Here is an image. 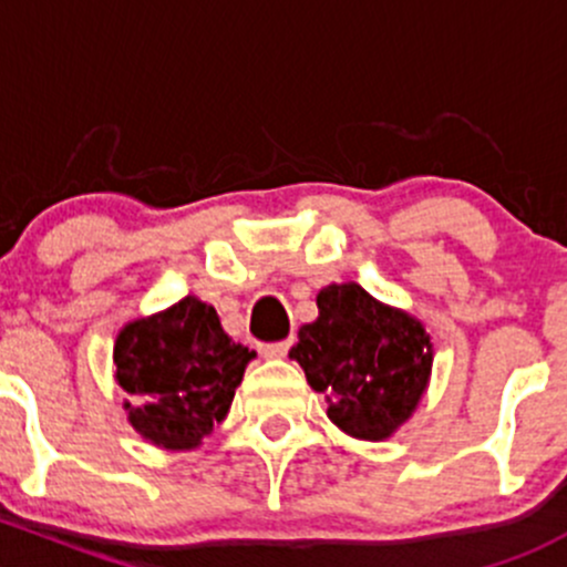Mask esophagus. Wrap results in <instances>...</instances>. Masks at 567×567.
Segmentation results:
<instances>
[{
    "label": "esophagus",
    "instance_id": "obj_1",
    "mask_svg": "<svg viewBox=\"0 0 567 567\" xmlns=\"http://www.w3.org/2000/svg\"><path fill=\"white\" fill-rule=\"evenodd\" d=\"M291 341H272V343H261V354L265 358H284L289 352Z\"/></svg>",
    "mask_w": 567,
    "mask_h": 567
}]
</instances>
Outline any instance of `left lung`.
<instances>
[{
  "label": "left lung",
  "mask_w": 567,
  "mask_h": 567,
  "mask_svg": "<svg viewBox=\"0 0 567 567\" xmlns=\"http://www.w3.org/2000/svg\"><path fill=\"white\" fill-rule=\"evenodd\" d=\"M317 322L300 327L289 358L324 395L327 417L360 440H384L414 412L431 373V338L410 313L377 302L363 286L317 295Z\"/></svg>",
  "instance_id": "8db88e82"
}]
</instances>
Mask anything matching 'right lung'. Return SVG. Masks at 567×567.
Returning a JSON list of instances; mask_svg holds the SVG:
<instances>
[{
  "label": "right lung",
  "instance_id": "obj_1",
  "mask_svg": "<svg viewBox=\"0 0 567 567\" xmlns=\"http://www.w3.org/2000/svg\"><path fill=\"white\" fill-rule=\"evenodd\" d=\"M254 358L196 297L131 322L114 343L116 382L131 395L125 406L133 429L172 451L196 447L226 417Z\"/></svg>",
  "mask_w": 567,
  "mask_h": 567
}]
</instances>
